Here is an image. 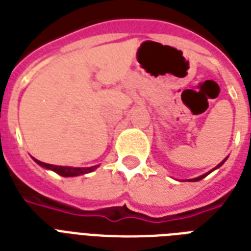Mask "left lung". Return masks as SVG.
Here are the masks:
<instances>
[{
  "label": "left lung",
  "instance_id": "1",
  "mask_svg": "<svg viewBox=\"0 0 251 251\" xmlns=\"http://www.w3.org/2000/svg\"><path fill=\"white\" fill-rule=\"evenodd\" d=\"M226 159H228V157H226V159H224V160H223L222 163H220V164H218V165H216V167H215L214 169H211L210 172H207V173H204V175L199 176V177H197V178H191V179H187V181H191V182H195V181H201V179H202V178H204V177H206L207 175H210L211 172H214L215 169H218V168H220V167H222V165L224 164V163H226Z\"/></svg>",
  "mask_w": 251,
  "mask_h": 251
}]
</instances>
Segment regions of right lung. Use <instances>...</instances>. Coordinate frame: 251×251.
<instances>
[{
  "label": "right lung",
  "mask_w": 251,
  "mask_h": 251,
  "mask_svg": "<svg viewBox=\"0 0 251 251\" xmlns=\"http://www.w3.org/2000/svg\"><path fill=\"white\" fill-rule=\"evenodd\" d=\"M37 164L40 167L45 168V169H49V171L56 172L57 175L62 176V177H75V176H82L86 175V173H90V172H94L99 165H94V167H87V168H75V167H62V165H52L47 164V163H43L40 160H36Z\"/></svg>",
  "instance_id": "add662e5"
}]
</instances>
